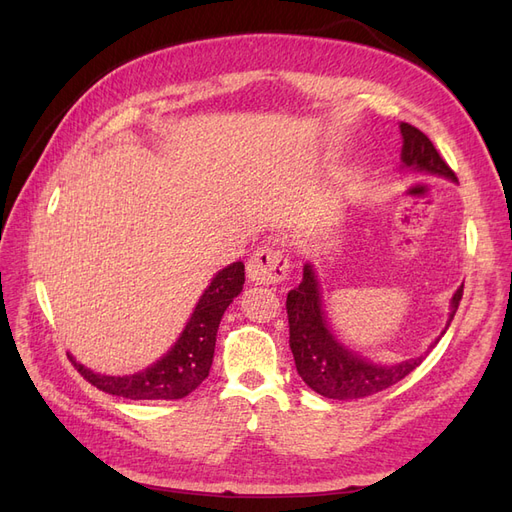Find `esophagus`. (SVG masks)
Masks as SVG:
<instances>
[{"mask_svg": "<svg viewBox=\"0 0 512 512\" xmlns=\"http://www.w3.org/2000/svg\"><path fill=\"white\" fill-rule=\"evenodd\" d=\"M288 271V256L280 250H275V247H262V250H258L250 258V262H247V277H250V282L262 286L284 282L288 277Z\"/></svg>", "mask_w": 512, "mask_h": 512, "instance_id": "34e87169", "label": "esophagus"}]
</instances>
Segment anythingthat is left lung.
I'll use <instances>...</instances> for the list:
<instances>
[{"label": "left lung", "mask_w": 512, "mask_h": 512, "mask_svg": "<svg viewBox=\"0 0 512 512\" xmlns=\"http://www.w3.org/2000/svg\"><path fill=\"white\" fill-rule=\"evenodd\" d=\"M399 130L401 138H404V147H401V162H404V166L457 181L451 166L442 160L438 149L433 147V143L421 130L404 121L399 123ZM461 297L463 286L457 288L451 299V318L446 322V329L457 312ZM286 312L294 365H297L299 376L309 389L320 393L322 397L361 399L376 395L391 389L399 380H404L427 356L421 354L416 359L395 365H376L339 344L331 333L327 316H324L320 284L312 265L303 267V282L299 288L288 292ZM438 342L440 337L429 346V350Z\"/></svg>", "instance_id": "8db88e82"}]
</instances>
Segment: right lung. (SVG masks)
I'll return each instance as SVG.
<instances>
[{
    "label": "right lung",
    "instance_id": "right-lung-1",
    "mask_svg": "<svg viewBox=\"0 0 512 512\" xmlns=\"http://www.w3.org/2000/svg\"><path fill=\"white\" fill-rule=\"evenodd\" d=\"M245 267L232 262L218 271L209 288L198 299L194 314L185 324L183 333L160 361L130 376H104L87 369L72 354L70 361L79 374L96 389L126 397V399H181L190 395L196 386L209 376L220 320L232 299L243 290Z\"/></svg>",
    "mask_w": 512,
    "mask_h": 512
}]
</instances>
